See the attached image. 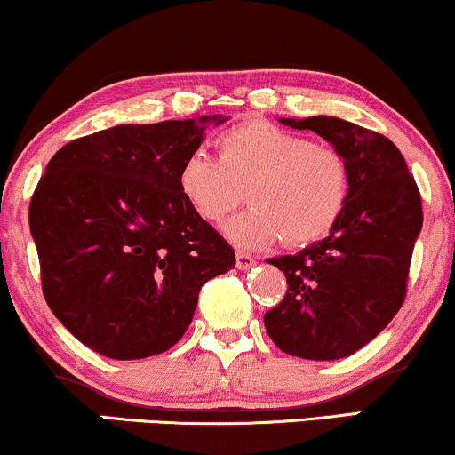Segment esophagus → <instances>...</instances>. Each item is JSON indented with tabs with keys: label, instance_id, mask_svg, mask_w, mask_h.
<instances>
[{
	"label": "esophagus",
	"instance_id": "obj_1",
	"mask_svg": "<svg viewBox=\"0 0 455 455\" xmlns=\"http://www.w3.org/2000/svg\"><path fill=\"white\" fill-rule=\"evenodd\" d=\"M235 267H237L239 271H245V269H251L254 267V259H251L250 254H245V251H237V256H235Z\"/></svg>",
	"mask_w": 455,
	"mask_h": 455
}]
</instances>
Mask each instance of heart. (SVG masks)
<instances>
[{
  "instance_id": "b5f03b06",
  "label": "heart",
  "mask_w": 455,
  "mask_h": 455,
  "mask_svg": "<svg viewBox=\"0 0 455 455\" xmlns=\"http://www.w3.org/2000/svg\"><path fill=\"white\" fill-rule=\"evenodd\" d=\"M218 158L195 150L178 169V188L199 218L218 222L242 201L250 205L224 224V235L243 250L314 243L339 222L349 196L346 156L267 120L222 131Z\"/></svg>"
}]
</instances>
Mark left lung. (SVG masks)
<instances>
[{
    "label": "left lung",
    "mask_w": 455,
    "mask_h": 455,
    "mask_svg": "<svg viewBox=\"0 0 455 455\" xmlns=\"http://www.w3.org/2000/svg\"><path fill=\"white\" fill-rule=\"evenodd\" d=\"M280 123L314 131L346 156L349 196L328 237L267 260L283 271L288 292L265 314V328L297 358H347L401 309L424 220L418 184L401 150L375 131L337 116Z\"/></svg>",
    "instance_id": "obj_1"
}]
</instances>
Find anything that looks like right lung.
Here are the masks:
<instances>
[{
    "label": "right lung",
    "instance_id": "1",
    "mask_svg": "<svg viewBox=\"0 0 455 455\" xmlns=\"http://www.w3.org/2000/svg\"><path fill=\"white\" fill-rule=\"evenodd\" d=\"M213 114L116 124L65 144L29 205L48 307L92 352L140 360L167 352L193 322L199 290L235 251L178 188Z\"/></svg>",
    "mask_w": 455,
    "mask_h": 455
}]
</instances>
